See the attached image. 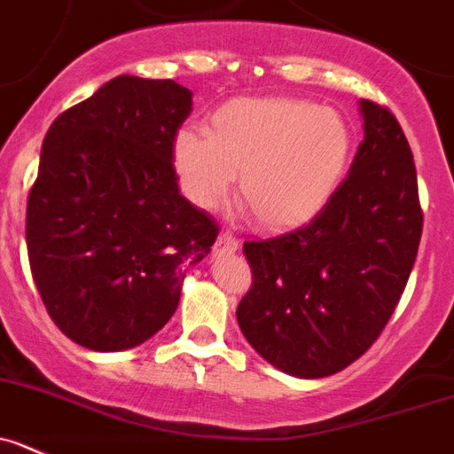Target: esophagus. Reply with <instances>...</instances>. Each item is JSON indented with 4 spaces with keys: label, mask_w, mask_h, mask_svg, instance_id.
<instances>
[{
    "label": "esophagus",
    "mask_w": 454,
    "mask_h": 454,
    "mask_svg": "<svg viewBox=\"0 0 454 454\" xmlns=\"http://www.w3.org/2000/svg\"><path fill=\"white\" fill-rule=\"evenodd\" d=\"M237 248H239V241L232 235H228V232H222V235L217 237V241H215L213 253L215 255H232Z\"/></svg>",
    "instance_id": "esophagus-1"
}]
</instances>
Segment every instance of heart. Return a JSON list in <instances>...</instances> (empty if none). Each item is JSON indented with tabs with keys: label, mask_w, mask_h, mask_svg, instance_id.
<instances>
[{
	"label": "heart",
	"mask_w": 454,
	"mask_h": 454,
	"mask_svg": "<svg viewBox=\"0 0 454 454\" xmlns=\"http://www.w3.org/2000/svg\"><path fill=\"white\" fill-rule=\"evenodd\" d=\"M354 137L340 112L295 98H231L206 131L181 129L172 165L185 197L201 210L239 199L266 232H286L323 213L345 179Z\"/></svg>",
	"instance_id": "b5f03b06"
}]
</instances>
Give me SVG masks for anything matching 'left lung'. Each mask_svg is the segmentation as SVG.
<instances>
[{"mask_svg":"<svg viewBox=\"0 0 454 454\" xmlns=\"http://www.w3.org/2000/svg\"><path fill=\"white\" fill-rule=\"evenodd\" d=\"M363 137L349 175L311 223L247 241L253 286L237 323L253 349L295 379H323L361 358L399 304L423 215L399 121L358 103Z\"/></svg>","mask_w":454,"mask_h":454,"instance_id":"8db88e82","label":"left lung"}]
</instances>
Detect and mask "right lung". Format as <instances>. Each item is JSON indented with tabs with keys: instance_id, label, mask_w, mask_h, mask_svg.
<instances>
[{
	"instance_id": "add662e5",
	"label": "right lung",
	"mask_w": 454,
	"mask_h": 454,
	"mask_svg": "<svg viewBox=\"0 0 454 454\" xmlns=\"http://www.w3.org/2000/svg\"><path fill=\"white\" fill-rule=\"evenodd\" d=\"M190 112V89L125 74L46 131L28 194V264L53 323L87 349H131L163 329L185 270L217 239L172 168Z\"/></svg>"
}]
</instances>
